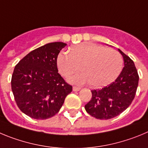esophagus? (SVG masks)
Instances as JSON below:
<instances>
[{"label": "esophagus", "mask_w": 148, "mask_h": 148, "mask_svg": "<svg viewBox=\"0 0 148 148\" xmlns=\"http://www.w3.org/2000/svg\"><path fill=\"white\" fill-rule=\"evenodd\" d=\"M80 90V88L79 87H77V86H74L73 87V90L74 91H78V90Z\"/></svg>", "instance_id": "obj_1"}]
</instances>
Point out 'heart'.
I'll return each instance as SVG.
<instances>
[{
    "label": "heart",
    "instance_id": "1",
    "mask_svg": "<svg viewBox=\"0 0 148 148\" xmlns=\"http://www.w3.org/2000/svg\"><path fill=\"white\" fill-rule=\"evenodd\" d=\"M123 59L114 49H107L92 42H84L71 49L70 53L60 52L57 58L60 74L69 77L79 70L82 72L69 77L74 84L88 83L94 88L107 86L118 77Z\"/></svg>",
    "mask_w": 148,
    "mask_h": 148
}]
</instances>
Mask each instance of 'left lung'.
<instances>
[{"instance_id": "1", "label": "left lung", "mask_w": 148, "mask_h": 148, "mask_svg": "<svg viewBox=\"0 0 148 148\" xmlns=\"http://www.w3.org/2000/svg\"><path fill=\"white\" fill-rule=\"evenodd\" d=\"M124 66L112 83L101 89L92 90V97L85 106L88 114L99 119H109L119 115L129 107L135 97L139 74L134 62L120 49Z\"/></svg>"}]
</instances>
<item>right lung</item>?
I'll list each match as a JSON object with an SVG mask.
<instances>
[{
	"instance_id": "1",
	"label": "right lung",
	"mask_w": 148,
	"mask_h": 148,
	"mask_svg": "<svg viewBox=\"0 0 148 148\" xmlns=\"http://www.w3.org/2000/svg\"><path fill=\"white\" fill-rule=\"evenodd\" d=\"M66 46L62 42L47 43L29 52L14 67L11 81L14 100L31 118L52 117L72 90L57 66L58 54Z\"/></svg>"
}]
</instances>
